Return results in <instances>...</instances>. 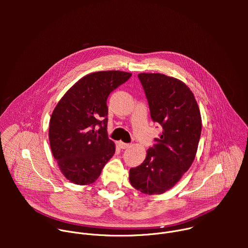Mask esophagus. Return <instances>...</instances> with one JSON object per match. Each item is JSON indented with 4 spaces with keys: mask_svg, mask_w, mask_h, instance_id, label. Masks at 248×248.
<instances>
[{
    "mask_svg": "<svg viewBox=\"0 0 248 248\" xmlns=\"http://www.w3.org/2000/svg\"><path fill=\"white\" fill-rule=\"evenodd\" d=\"M118 144H119L120 148H122V149H126V148L129 147V145H130L129 143H124V142H123V141H119Z\"/></svg>",
    "mask_w": 248,
    "mask_h": 248,
    "instance_id": "esophagus-1",
    "label": "esophagus"
}]
</instances>
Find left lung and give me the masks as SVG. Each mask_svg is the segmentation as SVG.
<instances>
[{
	"label": "left lung",
	"instance_id": "8db88e82",
	"mask_svg": "<svg viewBox=\"0 0 248 248\" xmlns=\"http://www.w3.org/2000/svg\"><path fill=\"white\" fill-rule=\"evenodd\" d=\"M150 116L163 127L143 163L129 170V182L145 194L171 188L190 168L201 135V116L190 89L161 74H139Z\"/></svg>",
	"mask_w": 248,
	"mask_h": 248
}]
</instances>
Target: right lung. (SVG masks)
<instances>
[{"label":"right lung","instance_id":"obj_1","mask_svg":"<svg viewBox=\"0 0 248 248\" xmlns=\"http://www.w3.org/2000/svg\"><path fill=\"white\" fill-rule=\"evenodd\" d=\"M130 77L119 70L90 74L69 88L56 106L50 120V145L68 181L93 184L114 156L115 143L107 131V99Z\"/></svg>","mask_w":248,"mask_h":248}]
</instances>
